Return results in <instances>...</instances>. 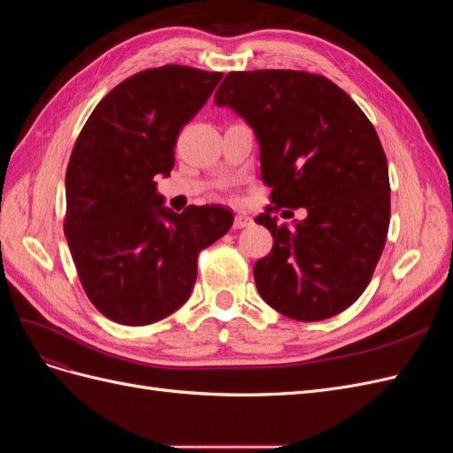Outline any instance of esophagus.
I'll list each match as a JSON object with an SVG mask.
<instances>
[{
  "label": "esophagus",
  "mask_w": 453,
  "mask_h": 453,
  "mask_svg": "<svg viewBox=\"0 0 453 453\" xmlns=\"http://www.w3.org/2000/svg\"><path fill=\"white\" fill-rule=\"evenodd\" d=\"M251 223H253V219L250 215H245V213H238L234 217V228H245V226H250Z\"/></svg>",
  "instance_id": "1"
}]
</instances>
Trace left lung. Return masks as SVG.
Wrapping results in <instances>:
<instances>
[{"instance_id": "left-lung-1", "label": "left lung", "mask_w": 453, "mask_h": 453, "mask_svg": "<svg viewBox=\"0 0 453 453\" xmlns=\"http://www.w3.org/2000/svg\"><path fill=\"white\" fill-rule=\"evenodd\" d=\"M215 104L255 130L272 187L273 205L255 219L273 238L253 268L260 296L296 321L344 311L372 278L391 217L388 158L372 122L333 81L295 70L230 72ZM280 207H306L309 217L278 226L269 213Z\"/></svg>"}]
</instances>
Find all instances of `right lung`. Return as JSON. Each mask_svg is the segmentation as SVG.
<instances>
[{
	"instance_id": "1",
	"label": "right lung",
	"mask_w": 453,
	"mask_h": 453,
	"mask_svg": "<svg viewBox=\"0 0 453 453\" xmlns=\"http://www.w3.org/2000/svg\"><path fill=\"white\" fill-rule=\"evenodd\" d=\"M223 73L168 64L122 81L94 107L65 172L64 234L81 285L107 319L142 326L180 310L198 255L234 221L219 205L164 208L177 135Z\"/></svg>"
}]
</instances>
